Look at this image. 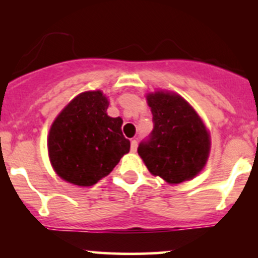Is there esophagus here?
I'll list each match as a JSON object with an SVG mask.
<instances>
[{"label":"esophagus","mask_w":258,"mask_h":258,"mask_svg":"<svg viewBox=\"0 0 258 258\" xmlns=\"http://www.w3.org/2000/svg\"><path fill=\"white\" fill-rule=\"evenodd\" d=\"M137 147H138V142L136 141V139H133V141H131V152L135 153L136 150H137Z\"/></svg>","instance_id":"obj_1"}]
</instances>
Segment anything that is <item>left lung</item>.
I'll list each match as a JSON object with an SVG mask.
<instances>
[{"mask_svg": "<svg viewBox=\"0 0 258 258\" xmlns=\"http://www.w3.org/2000/svg\"><path fill=\"white\" fill-rule=\"evenodd\" d=\"M153 131L138 146L148 170L168 183L191 179L205 166L210 136L195 110L182 97L155 92L147 97Z\"/></svg>", "mask_w": 258, "mask_h": 258, "instance_id": "8db88e82", "label": "left lung"}]
</instances>
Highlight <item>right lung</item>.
Masks as SVG:
<instances>
[{
    "mask_svg": "<svg viewBox=\"0 0 258 258\" xmlns=\"http://www.w3.org/2000/svg\"><path fill=\"white\" fill-rule=\"evenodd\" d=\"M100 91L79 94L58 115L48 136V154L59 177L80 186L96 184L130 152L121 117L106 114Z\"/></svg>",
    "mask_w": 258,
    "mask_h": 258,
    "instance_id": "right-lung-1",
    "label": "right lung"
}]
</instances>
